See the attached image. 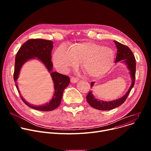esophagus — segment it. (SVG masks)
<instances>
[{
	"instance_id": "34e87169",
	"label": "esophagus",
	"mask_w": 151,
	"mask_h": 151,
	"mask_svg": "<svg viewBox=\"0 0 151 151\" xmlns=\"http://www.w3.org/2000/svg\"><path fill=\"white\" fill-rule=\"evenodd\" d=\"M78 79L77 78H75V77H72L71 78H70V82H72V83H76V82H78Z\"/></svg>"
}]
</instances>
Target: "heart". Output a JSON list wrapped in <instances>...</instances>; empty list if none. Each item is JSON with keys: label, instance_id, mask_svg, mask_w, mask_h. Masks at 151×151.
Segmentation results:
<instances>
[{"label": "heart", "instance_id": "heart-1", "mask_svg": "<svg viewBox=\"0 0 151 151\" xmlns=\"http://www.w3.org/2000/svg\"><path fill=\"white\" fill-rule=\"evenodd\" d=\"M115 52L109 47L92 42L79 43L70 49L60 45L54 52L53 61L57 68L68 72L76 68L82 61L81 68L91 78H100L108 72L114 65Z\"/></svg>", "mask_w": 151, "mask_h": 151}]
</instances>
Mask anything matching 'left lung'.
I'll return each instance as SVG.
<instances>
[{
	"label": "left lung",
	"instance_id": "left-lung-1",
	"mask_svg": "<svg viewBox=\"0 0 151 151\" xmlns=\"http://www.w3.org/2000/svg\"><path fill=\"white\" fill-rule=\"evenodd\" d=\"M114 42H115L117 48V54L115 63L122 60V62H124L126 64L128 69L130 70V74L131 76L132 82L130 88H129L127 93L123 97L114 101H104L99 100L94 97L91 91H90L87 96V102L93 108L100 111H109L121 106L125 101L128 96L130 94V91L133 87L135 81L136 64V59L133 55V53L127 46L123 45L116 40H114ZM94 82H92L91 83V87L94 85Z\"/></svg>",
	"mask_w": 151,
	"mask_h": 151
}]
</instances>
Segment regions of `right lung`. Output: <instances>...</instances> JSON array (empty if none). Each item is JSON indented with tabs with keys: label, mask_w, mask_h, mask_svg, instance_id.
I'll return each instance as SVG.
<instances>
[{
	"label": "right lung",
	"mask_w": 151,
	"mask_h": 151,
	"mask_svg": "<svg viewBox=\"0 0 151 151\" xmlns=\"http://www.w3.org/2000/svg\"><path fill=\"white\" fill-rule=\"evenodd\" d=\"M53 42L42 39H32L26 41L20 47L15 56L14 79L16 83L18 78L20 69L23 64L29 60L37 58L46 66L48 72L51 73L54 86V94L49 103L42 106H33L27 102L19 93L18 87L15 84L17 89L20 94L23 101L32 109L40 111H51L55 109L60 104L64 90L70 83L69 76L60 74L56 72H52V63L51 61V51L53 48Z\"/></svg>",
	"instance_id": "1"
}]
</instances>
